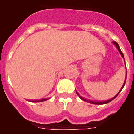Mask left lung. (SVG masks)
Masks as SVG:
<instances>
[{"label": "left lung", "mask_w": 134, "mask_h": 134, "mask_svg": "<svg viewBox=\"0 0 134 134\" xmlns=\"http://www.w3.org/2000/svg\"><path fill=\"white\" fill-rule=\"evenodd\" d=\"M113 44H115V45L116 46V47H117V50H118V51H119V52H120V54H121V56H122V58H124V55H123V53H122V51H121V49H120V48H119V44H117V42H115V41H113ZM126 78H125V82H124L123 85H122V87H121V90H120V91H119V93H117V94H116V95L115 96V97H113V98H111V99L108 100L104 101V102H97V101H92V100H87V99H86V98H83V97H81V96L79 94H78V93L76 91V94H78V97H79L82 100H83V101H86V102H90V103H91V104H98V105L105 104H107V103H108V102H111V101H112V100H113V99H114V98H115L116 97H117V95H118V94H119V93L121 92V90H122V88H123V87H124V86H125V83H126Z\"/></svg>", "instance_id": "8db88e82"}]
</instances>
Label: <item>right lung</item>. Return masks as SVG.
Listing matches in <instances>:
<instances>
[{"label":"right lung","instance_id":"add662e5","mask_svg":"<svg viewBox=\"0 0 134 134\" xmlns=\"http://www.w3.org/2000/svg\"><path fill=\"white\" fill-rule=\"evenodd\" d=\"M48 100V98H44V99H42V100H37V101H32V102H43V101H45V100Z\"/></svg>","mask_w":134,"mask_h":134}]
</instances>
